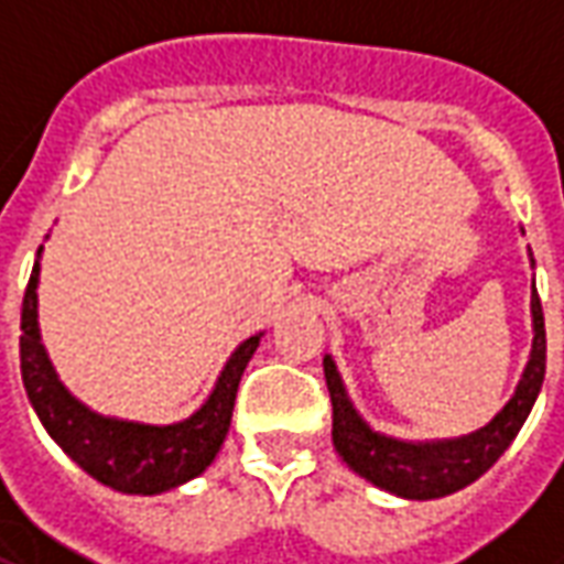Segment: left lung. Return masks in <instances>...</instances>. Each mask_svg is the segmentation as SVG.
<instances>
[{"label":"left lung","mask_w":564,"mask_h":564,"mask_svg":"<svg viewBox=\"0 0 564 564\" xmlns=\"http://www.w3.org/2000/svg\"><path fill=\"white\" fill-rule=\"evenodd\" d=\"M532 323L534 341L529 366L522 371V380L513 399L505 404V411L484 425L474 435L456 437V441H435V444H404L395 437H383L371 432L354 404L347 402V392L341 387V378L335 371V362L329 356L323 359L326 371V387L332 399V441L335 449L341 453L344 462L362 474L387 492H395L402 498H441L465 489L474 484L480 474H486L498 462V456L510 447V441L525 423V416L532 411L534 399L541 392L546 371V332H544V311L538 290H532Z\"/></svg>","instance_id":"left-lung-1"}]
</instances>
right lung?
<instances>
[{"label":"right lung","mask_w":564,"mask_h":564,"mask_svg":"<svg viewBox=\"0 0 564 564\" xmlns=\"http://www.w3.org/2000/svg\"><path fill=\"white\" fill-rule=\"evenodd\" d=\"M42 253V247H39ZM39 262L32 265L20 314V371L35 414L59 447L99 484L129 496H156L193 480L208 468L229 432L238 380L259 347V335L247 338L223 368L210 399L196 414L174 425H141L108 420L87 411L56 380L39 338Z\"/></svg>","instance_id":"obj_1"}]
</instances>
